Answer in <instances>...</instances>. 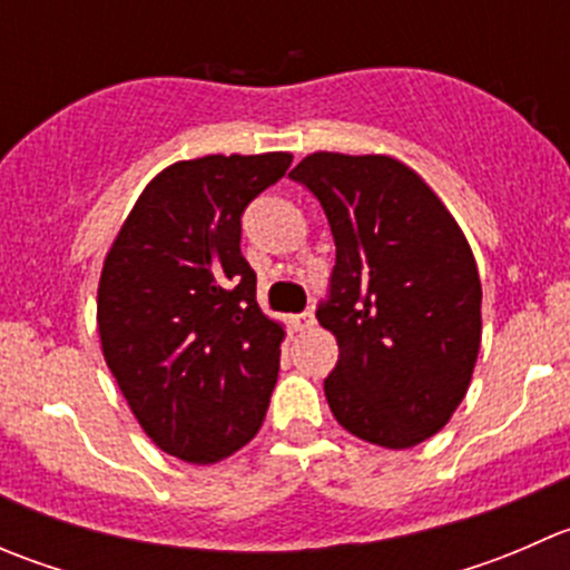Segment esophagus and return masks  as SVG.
<instances>
[{
	"label": "esophagus",
	"instance_id": "esophagus-1",
	"mask_svg": "<svg viewBox=\"0 0 570 570\" xmlns=\"http://www.w3.org/2000/svg\"><path fill=\"white\" fill-rule=\"evenodd\" d=\"M314 312H303L297 314V317H292V325H295V331H308V327H314Z\"/></svg>",
	"mask_w": 570,
	"mask_h": 570
}]
</instances>
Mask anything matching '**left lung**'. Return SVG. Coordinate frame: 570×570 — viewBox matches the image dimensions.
Returning a JSON list of instances; mask_svg holds the SVG:
<instances>
[{"instance_id": "left-lung-1", "label": "left lung", "mask_w": 570, "mask_h": 570, "mask_svg": "<svg viewBox=\"0 0 570 570\" xmlns=\"http://www.w3.org/2000/svg\"><path fill=\"white\" fill-rule=\"evenodd\" d=\"M289 176L317 195L336 243L317 312L338 344L327 405L361 441L422 444L458 411L480 353L474 253L424 178L386 154L314 151Z\"/></svg>"}]
</instances>
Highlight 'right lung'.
Returning <instances> with one entry per match:
<instances>
[{
	"instance_id": "obj_1",
	"label": "right lung",
	"mask_w": 570,
	"mask_h": 570,
	"mask_svg": "<svg viewBox=\"0 0 570 570\" xmlns=\"http://www.w3.org/2000/svg\"><path fill=\"white\" fill-rule=\"evenodd\" d=\"M289 165L286 151L174 163L107 250L101 353L148 439L187 463L248 444L278 381L286 331L258 308L239 217Z\"/></svg>"
}]
</instances>
